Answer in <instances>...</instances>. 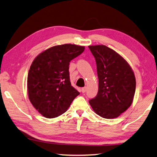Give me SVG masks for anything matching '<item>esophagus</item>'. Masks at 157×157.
<instances>
[{
  "mask_svg": "<svg viewBox=\"0 0 157 157\" xmlns=\"http://www.w3.org/2000/svg\"><path fill=\"white\" fill-rule=\"evenodd\" d=\"M86 90H87V88L86 87H84L82 88V93H85L86 92Z\"/></svg>",
  "mask_w": 157,
  "mask_h": 157,
  "instance_id": "obj_1",
  "label": "esophagus"
}]
</instances>
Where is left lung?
Masks as SVG:
<instances>
[{
  "label": "left lung",
  "mask_w": 157,
  "mask_h": 157,
  "mask_svg": "<svg viewBox=\"0 0 157 157\" xmlns=\"http://www.w3.org/2000/svg\"><path fill=\"white\" fill-rule=\"evenodd\" d=\"M94 56L98 78V91L89 103L96 114L113 119L125 112L133 102L136 78L129 63L105 45L88 46Z\"/></svg>",
  "instance_id": "1"
}]
</instances>
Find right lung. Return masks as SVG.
Segmentation results:
<instances>
[{
  "label": "right lung",
  "instance_id": "add662e5",
  "mask_svg": "<svg viewBox=\"0 0 157 157\" xmlns=\"http://www.w3.org/2000/svg\"><path fill=\"white\" fill-rule=\"evenodd\" d=\"M84 49V46L71 44L55 46L33 61L28 75V97L44 117L55 118L63 114L79 94L71 84L69 65Z\"/></svg>",
  "mask_w": 157,
  "mask_h": 157
}]
</instances>
